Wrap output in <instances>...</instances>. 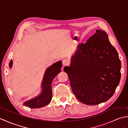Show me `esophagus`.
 <instances>
[{
    "label": "esophagus",
    "mask_w": 128,
    "mask_h": 128,
    "mask_svg": "<svg viewBox=\"0 0 128 128\" xmlns=\"http://www.w3.org/2000/svg\"><path fill=\"white\" fill-rule=\"evenodd\" d=\"M69 64V62L68 59H63L62 60V65L64 66H68Z\"/></svg>",
    "instance_id": "1"
}]
</instances>
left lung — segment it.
<instances>
[{
	"mask_svg": "<svg viewBox=\"0 0 128 128\" xmlns=\"http://www.w3.org/2000/svg\"><path fill=\"white\" fill-rule=\"evenodd\" d=\"M121 62L104 31L97 30L85 44L80 43L64 71L72 92L87 105H97L113 96L120 82Z\"/></svg>",
	"mask_w": 128,
	"mask_h": 128,
	"instance_id": "obj_1",
	"label": "left lung"
}]
</instances>
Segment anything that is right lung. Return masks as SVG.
<instances>
[{"label":"right lung","instance_id":"obj_1","mask_svg":"<svg viewBox=\"0 0 128 128\" xmlns=\"http://www.w3.org/2000/svg\"><path fill=\"white\" fill-rule=\"evenodd\" d=\"M12 60L9 63L10 68L12 67ZM62 64L61 61L56 62L46 69L41 84L42 92L34 98L24 103V105L31 108L43 107L50 103L52 97V82L56 76L61 72Z\"/></svg>","mask_w":128,"mask_h":128}]
</instances>
